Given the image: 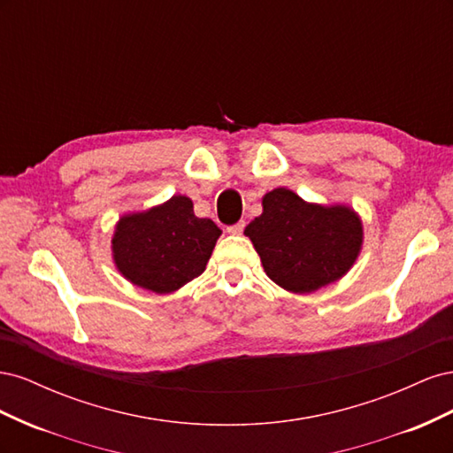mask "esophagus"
<instances>
[{"instance_id":"1","label":"esophagus","mask_w":453,"mask_h":453,"mask_svg":"<svg viewBox=\"0 0 453 453\" xmlns=\"http://www.w3.org/2000/svg\"><path fill=\"white\" fill-rule=\"evenodd\" d=\"M243 228H245V223H243V221H240V223H236V225L228 226V228H226V232H228V234H232V236H238V234H242Z\"/></svg>"}]
</instances>
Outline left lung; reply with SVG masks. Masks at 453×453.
I'll use <instances>...</instances> for the list:
<instances>
[{"label": "left lung", "instance_id": "obj_1", "mask_svg": "<svg viewBox=\"0 0 453 453\" xmlns=\"http://www.w3.org/2000/svg\"><path fill=\"white\" fill-rule=\"evenodd\" d=\"M266 276L306 295L344 278L363 248V221L349 205H323L280 187L263 196V213L245 226Z\"/></svg>", "mask_w": 453, "mask_h": 453}]
</instances>
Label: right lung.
Segmentation results:
<instances>
[{
    "label": "right lung",
    "mask_w": 453,
    "mask_h": 453,
    "mask_svg": "<svg viewBox=\"0 0 453 453\" xmlns=\"http://www.w3.org/2000/svg\"><path fill=\"white\" fill-rule=\"evenodd\" d=\"M219 236L221 228L211 219L195 215L193 200L175 195L119 219L111 238L113 263L130 283L168 295L200 276Z\"/></svg>",
    "instance_id": "1"
}]
</instances>
